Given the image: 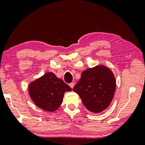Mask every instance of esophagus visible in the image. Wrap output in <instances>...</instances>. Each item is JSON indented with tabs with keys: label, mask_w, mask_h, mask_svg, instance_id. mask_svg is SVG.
<instances>
[{
	"label": "esophagus",
	"mask_w": 145,
	"mask_h": 145,
	"mask_svg": "<svg viewBox=\"0 0 145 145\" xmlns=\"http://www.w3.org/2000/svg\"><path fill=\"white\" fill-rule=\"evenodd\" d=\"M69 86H70V87L72 88V89H73V87H74V86H75V84L73 82H72V83H70V84H69Z\"/></svg>",
	"instance_id": "34e87169"
}]
</instances>
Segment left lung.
I'll return each mask as SVG.
<instances>
[{
    "mask_svg": "<svg viewBox=\"0 0 145 145\" xmlns=\"http://www.w3.org/2000/svg\"><path fill=\"white\" fill-rule=\"evenodd\" d=\"M73 90L79 95L86 108L99 113L109 107L116 90V80L112 71L103 65L83 71Z\"/></svg>",
    "mask_w": 145,
    "mask_h": 145,
    "instance_id": "8db88e82",
    "label": "left lung"
}]
</instances>
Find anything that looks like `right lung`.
Masks as SVG:
<instances>
[{
    "label": "right lung",
    "instance_id": "add662e5",
    "mask_svg": "<svg viewBox=\"0 0 145 145\" xmlns=\"http://www.w3.org/2000/svg\"><path fill=\"white\" fill-rule=\"evenodd\" d=\"M72 89L52 72H48L29 85V94L40 109L54 112L62 104L64 93Z\"/></svg>",
    "mask_w": 145,
    "mask_h": 145
}]
</instances>
